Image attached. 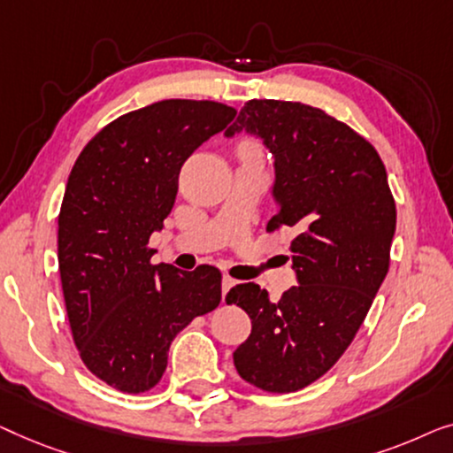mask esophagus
Masks as SVG:
<instances>
[{
	"label": "esophagus",
	"instance_id": "esophagus-1",
	"mask_svg": "<svg viewBox=\"0 0 453 453\" xmlns=\"http://www.w3.org/2000/svg\"><path fill=\"white\" fill-rule=\"evenodd\" d=\"M235 285V281L232 277H227V275H224V279H221V293H224V302H226V296H227V291L232 289Z\"/></svg>",
	"mask_w": 453,
	"mask_h": 453
}]
</instances>
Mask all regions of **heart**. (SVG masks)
Segmentation results:
<instances>
[{"label":"heart","instance_id":"heart-1","mask_svg":"<svg viewBox=\"0 0 453 453\" xmlns=\"http://www.w3.org/2000/svg\"><path fill=\"white\" fill-rule=\"evenodd\" d=\"M240 151H244V154H258V150H257V145L254 143H244L240 148Z\"/></svg>","mask_w":453,"mask_h":453}]
</instances>
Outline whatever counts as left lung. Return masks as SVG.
Listing matches in <instances>:
<instances>
[{
	"mask_svg": "<svg viewBox=\"0 0 453 453\" xmlns=\"http://www.w3.org/2000/svg\"><path fill=\"white\" fill-rule=\"evenodd\" d=\"M240 131L275 160L279 211L266 229H297L289 250L299 285L279 302L257 283L229 289L226 302L252 320L234 365L260 390L296 392L341 359L365 320L390 266L396 205L373 145L320 108L250 100L226 137Z\"/></svg>",
	"mask_w": 453,
	"mask_h": 453,
	"instance_id": "1",
	"label": "left lung"
}]
</instances>
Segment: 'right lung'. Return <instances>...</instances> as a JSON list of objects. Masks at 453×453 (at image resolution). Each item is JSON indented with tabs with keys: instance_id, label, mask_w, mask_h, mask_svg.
Returning <instances> with one entry per match:
<instances>
[{
	"instance_id": "right-lung-1",
	"label": "right lung",
	"mask_w": 453,
	"mask_h": 453,
	"mask_svg": "<svg viewBox=\"0 0 453 453\" xmlns=\"http://www.w3.org/2000/svg\"><path fill=\"white\" fill-rule=\"evenodd\" d=\"M232 106L162 100L106 125L81 150L59 211V275L86 367L120 392L162 380L174 336L221 302V273L151 265L150 235L174 207L178 174L224 131Z\"/></svg>"
}]
</instances>
